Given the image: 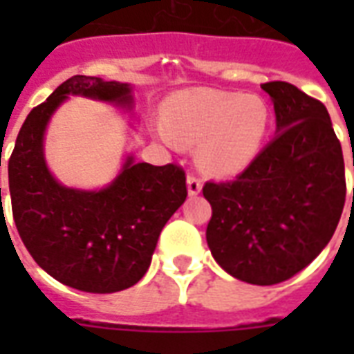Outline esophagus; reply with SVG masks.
I'll return each mask as SVG.
<instances>
[{"instance_id": "esophagus-1", "label": "esophagus", "mask_w": 354, "mask_h": 354, "mask_svg": "<svg viewBox=\"0 0 354 354\" xmlns=\"http://www.w3.org/2000/svg\"><path fill=\"white\" fill-rule=\"evenodd\" d=\"M187 191L189 196H196L202 191V180L196 174H189L187 176Z\"/></svg>"}]
</instances>
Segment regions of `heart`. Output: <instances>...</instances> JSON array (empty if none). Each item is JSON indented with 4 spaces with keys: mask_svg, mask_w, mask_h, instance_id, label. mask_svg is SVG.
<instances>
[{
    "mask_svg": "<svg viewBox=\"0 0 354 354\" xmlns=\"http://www.w3.org/2000/svg\"><path fill=\"white\" fill-rule=\"evenodd\" d=\"M160 138L169 147L200 145L198 165L227 176L246 169L272 127L268 104L257 95L227 91H182L163 106Z\"/></svg>",
    "mask_w": 354,
    "mask_h": 354,
    "instance_id": "b5f03b06",
    "label": "heart"
}]
</instances>
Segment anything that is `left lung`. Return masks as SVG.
<instances>
[{
    "label": "left lung",
    "mask_w": 354,
    "mask_h": 354,
    "mask_svg": "<svg viewBox=\"0 0 354 354\" xmlns=\"http://www.w3.org/2000/svg\"><path fill=\"white\" fill-rule=\"evenodd\" d=\"M261 88L274 101L277 136L235 180L205 182L202 193L213 209L205 239L216 263L266 286L307 268L335 235L346 167L324 102L283 80Z\"/></svg>",
    "instance_id": "obj_1"
}]
</instances>
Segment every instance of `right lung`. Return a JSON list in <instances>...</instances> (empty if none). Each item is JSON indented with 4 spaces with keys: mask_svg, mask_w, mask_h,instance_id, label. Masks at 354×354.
I'll return each instance as SVG.
<instances>
[{
    "mask_svg": "<svg viewBox=\"0 0 354 354\" xmlns=\"http://www.w3.org/2000/svg\"><path fill=\"white\" fill-rule=\"evenodd\" d=\"M130 86L75 75L30 110L8 160V191L18 233L40 268L64 285L112 294L138 283L158 236L187 198L180 165L133 163L101 191L58 183L44 158V132L68 95L132 104Z\"/></svg>",
    "mask_w": 354,
    "mask_h": 354,
    "instance_id": "add662e5",
    "label": "right lung"
}]
</instances>
